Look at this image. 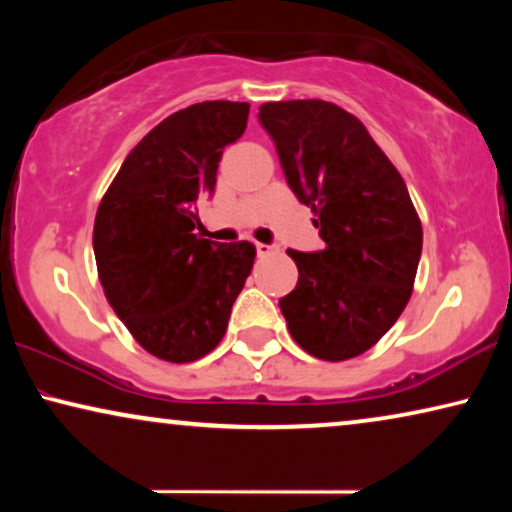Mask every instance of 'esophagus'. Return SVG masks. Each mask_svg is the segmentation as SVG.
Here are the masks:
<instances>
[{
	"instance_id": "34e87169",
	"label": "esophagus",
	"mask_w": 512,
	"mask_h": 512,
	"mask_svg": "<svg viewBox=\"0 0 512 512\" xmlns=\"http://www.w3.org/2000/svg\"><path fill=\"white\" fill-rule=\"evenodd\" d=\"M272 251H275V249H272V247H270V244L256 242V254H258V256H270V254H272Z\"/></svg>"
}]
</instances>
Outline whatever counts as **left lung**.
I'll return each mask as SVG.
<instances>
[{
	"label": "left lung",
	"instance_id": "left-lung-1",
	"mask_svg": "<svg viewBox=\"0 0 512 512\" xmlns=\"http://www.w3.org/2000/svg\"><path fill=\"white\" fill-rule=\"evenodd\" d=\"M258 121L324 240L321 251H286L298 284L279 310L307 354L354 359L396 324L415 284L422 223L408 186L366 125L338 104L268 102Z\"/></svg>",
	"mask_w": 512,
	"mask_h": 512
}]
</instances>
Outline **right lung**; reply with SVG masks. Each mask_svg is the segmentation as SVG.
<instances>
[{"mask_svg": "<svg viewBox=\"0 0 512 512\" xmlns=\"http://www.w3.org/2000/svg\"><path fill=\"white\" fill-rule=\"evenodd\" d=\"M247 102H200L167 116L123 160L97 207L93 249L104 296L146 352L198 361L219 345L256 249L193 233L221 153L247 128Z\"/></svg>", "mask_w": 512, "mask_h": 512, "instance_id": "right-lung-1", "label": "right lung"}]
</instances>
